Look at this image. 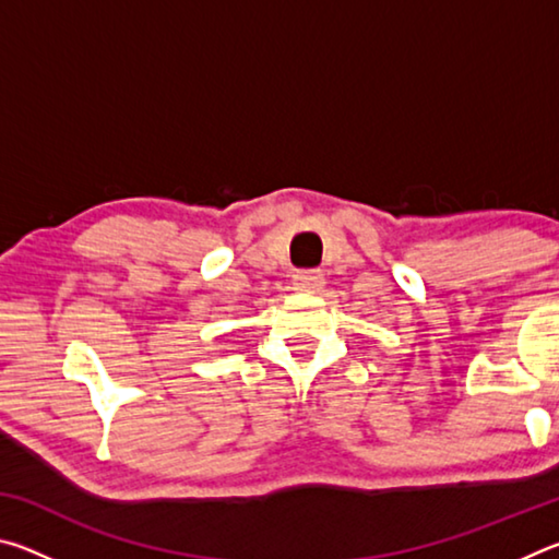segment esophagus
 Segmentation results:
<instances>
[{"mask_svg":"<svg viewBox=\"0 0 559 559\" xmlns=\"http://www.w3.org/2000/svg\"><path fill=\"white\" fill-rule=\"evenodd\" d=\"M323 283H325V276L318 269H302L293 273V286L302 293H316L323 288Z\"/></svg>","mask_w":559,"mask_h":559,"instance_id":"obj_1","label":"esophagus"}]
</instances>
